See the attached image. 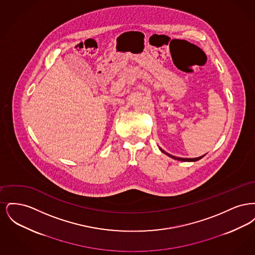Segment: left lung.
Instances as JSON below:
<instances>
[{"instance_id": "left-lung-1", "label": "left lung", "mask_w": 255, "mask_h": 255, "mask_svg": "<svg viewBox=\"0 0 255 255\" xmlns=\"http://www.w3.org/2000/svg\"><path fill=\"white\" fill-rule=\"evenodd\" d=\"M159 150H160L162 153H164V154H166L167 156H169L170 158H174V159H178V160H182V161H197V160L201 159L203 157H205V155H204V156H202V157H199V158H178V157L172 156V155H170L168 153H166V152H165V151H163L161 148H159Z\"/></svg>"}]
</instances>
